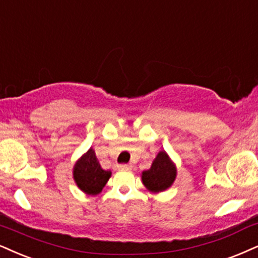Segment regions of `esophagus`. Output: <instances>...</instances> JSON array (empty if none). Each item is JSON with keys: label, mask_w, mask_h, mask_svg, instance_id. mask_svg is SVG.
Wrapping results in <instances>:
<instances>
[{"label": "esophagus", "mask_w": 258, "mask_h": 258, "mask_svg": "<svg viewBox=\"0 0 258 258\" xmlns=\"http://www.w3.org/2000/svg\"><path fill=\"white\" fill-rule=\"evenodd\" d=\"M132 167H133L132 165H128V164H122V165H118V166H117V168H118L119 171H128Z\"/></svg>", "instance_id": "esophagus-1"}]
</instances>
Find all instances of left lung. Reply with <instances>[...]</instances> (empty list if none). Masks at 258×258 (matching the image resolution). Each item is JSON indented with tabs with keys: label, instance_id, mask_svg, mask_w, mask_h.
<instances>
[{
	"label": "left lung",
	"instance_id": "left-lung-1",
	"mask_svg": "<svg viewBox=\"0 0 258 258\" xmlns=\"http://www.w3.org/2000/svg\"><path fill=\"white\" fill-rule=\"evenodd\" d=\"M177 177V166L165 151L154 158L151 168L141 173V180L148 191L158 194L172 186Z\"/></svg>",
	"mask_w": 258,
	"mask_h": 258
}]
</instances>
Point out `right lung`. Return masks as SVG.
<instances>
[{
  "instance_id": "1",
  "label": "right lung",
  "mask_w": 258,
  "mask_h": 258,
  "mask_svg": "<svg viewBox=\"0 0 258 258\" xmlns=\"http://www.w3.org/2000/svg\"><path fill=\"white\" fill-rule=\"evenodd\" d=\"M111 171L103 170L95 157L93 148H90L85 154L76 160L73 167V178L76 185L86 195L95 196L101 192L111 177Z\"/></svg>"
}]
</instances>
